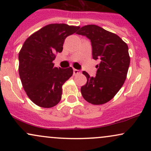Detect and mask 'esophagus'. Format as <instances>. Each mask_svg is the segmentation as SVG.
<instances>
[{"instance_id":"esophagus-1","label":"esophagus","mask_w":151,"mask_h":151,"mask_svg":"<svg viewBox=\"0 0 151 151\" xmlns=\"http://www.w3.org/2000/svg\"><path fill=\"white\" fill-rule=\"evenodd\" d=\"M73 72H74V75H77V74H79L81 73V71L79 70H76V69H74Z\"/></svg>"}]
</instances>
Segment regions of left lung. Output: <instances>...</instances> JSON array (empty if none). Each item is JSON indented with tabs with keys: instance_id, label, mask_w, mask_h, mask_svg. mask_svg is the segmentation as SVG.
Listing matches in <instances>:
<instances>
[{
	"instance_id": "8db88e82",
	"label": "left lung",
	"mask_w": 151,
	"mask_h": 151,
	"mask_svg": "<svg viewBox=\"0 0 151 151\" xmlns=\"http://www.w3.org/2000/svg\"><path fill=\"white\" fill-rule=\"evenodd\" d=\"M77 34L91 40L93 59L101 60L96 66L95 77L82 72L87 81L81 86V94L90 104H103L114 98L126 80L130 65L129 47L117 35L96 25L83 26Z\"/></svg>"
}]
</instances>
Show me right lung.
Segmentation results:
<instances>
[{
  "mask_svg": "<svg viewBox=\"0 0 151 151\" xmlns=\"http://www.w3.org/2000/svg\"><path fill=\"white\" fill-rule=\"evenodd\" d=\"M79 26L50 24L27 38L18 55L19 75L30 99L43 108H51L60 101L62 86L73 74L72 67H55V55L62 52L67 36Z\"/></svg>",
  "mask_w": 151,
  "mask_h": 151,
  "instance_id": "right-lung-1",
  "label": "right lung"
}]
</instances>
